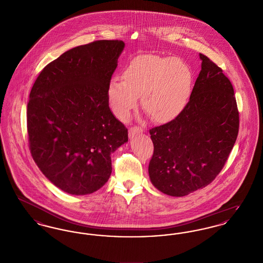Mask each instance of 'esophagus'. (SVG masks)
I'll use <instances>...</instances> for the list:
<instances>
[{"label":"esophagus","mask_w":263,"mask_h":263,"mask_svg":"<svg viewBox=\"0 0 263 263\" xmlns=\"http://www.w3.org/2000/svg\"><path fill=\"white\" fill-rule=\"evenodd\" d=\"M142 132H143V129H142L141 127H139V126H133V127H131V128L129 129V136H130V137H133V136H135L138 133H142Z\"/></svg>","instance_id":"1"}]
</instances>
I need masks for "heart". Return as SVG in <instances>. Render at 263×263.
Wrapping results in <instances>:
<instances>
[{
	"label": "heart",
	"instance_id": "b5f03b06",
	"mask_svg": "<svg viewBox=\"0 0 263 263\" xmlns=\"http://www.w3.org/2000/svg\"><path fill=\"white\" fill-rule=\"evenodd\" d=\"M123 81L112 79L107 98L115 115L126 120L137 105L157 122H167L181 112L187 103L192 72L177 57L141 55L127 65Z\"/></svg>",
	"mask_w": 263,
	"mask_h": 263
}]
</instances>
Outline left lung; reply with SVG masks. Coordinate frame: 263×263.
Returning <instances> with one entry per match:
<instances>
[{
	"label": "left lung",
	"mask_w": 263,
	"mask_h": 263,
	"mask_svg": "<svg viewBox=\"0 0 263 263\" xmlns=\"http://www.w3.org/2000/svg\"><path fill=\"white\" fill-rule=\"evenodd\" d=\"M201 71L184 109L150 130L154 186L181 197L207 186L222 171L238 137V106L223 70L199 54Z\"/></svg>",
	"instance_id": "left-lung-1"
}]
</instances>
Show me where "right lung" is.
I'll use <instances>...</instances> for the list:
<instances>
[{"label": "right lung", "instance_id": "right-lung-1", "mask_svg": "<svg viewBox=\"0 0 263 263\" xmlns=\"http://www.w3.org/2000/svg\"><path fill=\"white\" fill-rule=\"evenodd\" d=\"M98 40L63 53L37 77L27 103L29 150L51 182L73 195L90 194L111 175V154L128 142L107 88L124 49Z\"/></svg>", "mask_w": 263, "mask_h": 263}]
</instances>
